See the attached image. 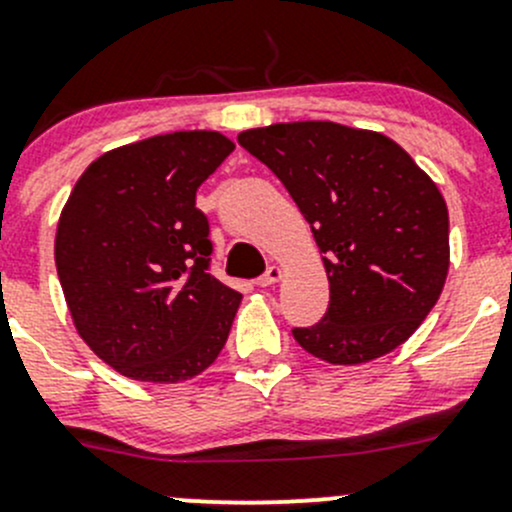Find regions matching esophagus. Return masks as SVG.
I'll use <instances>...</instances> for the list:
<instances>
[{"label": "esophagus", "mask_w": 512, "mask_h": 512, "mask_svg": "<svg viewBox=\"0 0 512 512\" xmlns=\"http://www.w3.org/2000/svg\"><path fill=\"white\" fill-rule=\"evenodd\" d=\"M282 280V267L280 265H270L265 270V275L260 277V280H257V285L260 287H270V285H277V282Z\"/></svg>", "instance_id": "esophagus-1"}]
</instances>
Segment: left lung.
I'll return each instance as SVG.
<instances>
[{"mask_svg":"<svg viewBox=\"0 0 512 512\" xmlns=\"http://www.w3.org/2000/svg\"><path fill=\"white\" fill-rule=\"evenodd\" d=\"M312 225L329 280L322 322L292 329L334 366L394 352L441 297L451 265L438 185L389 136L332 121H294L237 136Z\"/></svg>","mask_w":512,"mask_h":512,"instance_id":"obj_1","label":"left lung"}]
</instances>
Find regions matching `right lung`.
I'll return each instance as SVG.
<instances>
[{
    "label": "right lung",
    "mask_w": 512,
    "mask_h": 512,
    "mask_svg": "<svg viewBox=\"0 0 512 512\" xmlns=\"http://www.w3.org/2000/svg\"><path fill=\"white\" fill-rule=\"evenodd\" d=\"M232 151L218 131L113 148L61 210L54 257L71 322L128 379L178 384L223 352L242 294L208 272L213 245L195 193Z\"/></svg>",
    "instance_id": "right-lung-1"
}]
</instances>
